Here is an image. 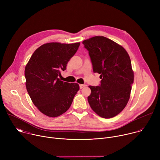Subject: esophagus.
<instances>
[{"label":"esophagus","instance_id":"1","mask_svg":"<svg viewBox=\"0 0 160 160\" xmlns=\"http://www.w3.org/2000/svg\"><path fill=\"white\" fill-rule=\"evenodd\" d=\"M86 86V85H83V84H80V88H83L84 87H85Z\"/></svg>","mask_w":160,"mask_h":160}]
</instances>
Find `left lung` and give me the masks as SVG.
Segmentation results:
<instances>
[{"mask_svg":"<svg viewBox=\"0 0 160 160\" xmlns=\"http://www.w3.org/2000/svg\"><path fill=\"white\" fill-rule=\"evenodd\" d=\"M88 50L93 72L101 74L100 86H88V102L99 117L117 116L127 106L130 97L133 71L126 50L105 37L96 36L82 42Z\"/></svg>","mask_w":160,"mask_h":160,"instance_id":"8db88e82","label":"left lung"}]
</instances>
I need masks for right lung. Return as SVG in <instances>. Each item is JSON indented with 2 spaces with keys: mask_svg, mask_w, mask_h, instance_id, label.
I'll return each instance as SVG.
<instances>
[{
  "mask_svg": "<svg viewBox=\"0 0 160 160\" xmlns=\"http://www.w3.org/2000/svg\"><path fill=\"white\" fill-rule=\"evenodd\" d=\"M80 42H50L42 45L25 66L27 92L34 105L43 115L57 117L70 108L80 89L77 83L61 80V72L66 69Z\"/></svg>",
  "mask_w": 160,
  "mask_h": 160,
  "instance_id": "1",
  "label": "right lung"
}]
</instances>
